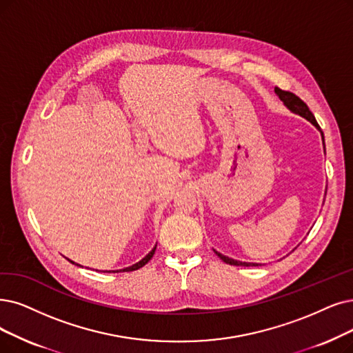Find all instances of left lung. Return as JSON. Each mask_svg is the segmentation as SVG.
<instances>
[{
	"label": "left lung",
	"instance_id": "obj_1",
	"mask_svg": "<svg viewBox=\"0 0 353 353\" xmlns=\"http://www.w3.org/2000/svg\"><path fill=\"white\" fill-rule=\"evenodd\" d=\"M275 94L279 97V100L285 104L287 108H290L292 112H295V114H299V116L304 117L305 120H308L310 123L314 124L316 128L320 130V125L317 124L314 114H313L312 111H310V108L307 107V104L301 100L300 97H297V95L290 92V91L281 90V88H275ZM321 136H323V133H321ZM323 143H324V137H323ZM324 152H326V149H324ZM214 252H216V255H217L223 262L229 263V265H236V266H258V265H259V263H249V262L236 261V259H232V258H229V256L221 255V253H219L217 250H214Z\"/></svg>",
	"mask_w": 353,
	"mask_h": 353
}]
</instances>
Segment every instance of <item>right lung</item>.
<instances>
[{
  "label": "right lung",
  "instance_id": "add662e5",
  "mask_svg": "<svg viewBox=\"0 0 353 353\" xmlns=\"http://www.w3.org/2000/svg\"><path fill=\"white\" fill-rule=\"evenodd\" d=\"M154 250H157V246H154L142 261H139L137 263H134V265H132V266H128V268H124V270H120V271H123V272H130V271H136V270H139V268L145 266V265L152 259V256L154 255ZM70 262H72V261H70ZM72 263H75V262H72ZM77 265H78V263H77ZM79 266H81V265H79ZM104 272H111V271H104ZM112 272H119V271H112Z\"/></svg>",
  "mask_w": 353,
  "mask_h": 353
}]
</instances>
